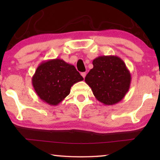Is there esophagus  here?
<instances>
[{
	"label": "esophagus",
	"instance_id": "obj_1",
	"mask_svg": "<svg viewBox=\"0 0 160 160\" xmlns=\"http://www.w3.org/2000/svg\"><path fill=\"white\" fill-rule=\"evenodd\" d=\"M81 75H82L83 78H85L86 76V72H82V73H81Z\"/></svg>",
	"mask_w": 160,
	"mask_h": 160
}]
</instances>
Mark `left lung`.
Returning a JSON list of instances; mask_svg holds the SVG:
<instances>
[{"mask_svg":"<svg viewBox=\"0 0 160 160\" xmlns=\"http://www.w3.org/2000/svg\"><path fill=\"white\" fill-rule=\"evenodd\" d=\"M93 68L85 81L96 99L104 105L121 102L128 92L131 75L126 63L116 56H102L94 59Z\"/></svg>","mask_w":160,"mask_h":160,"instance_id":"left-lung-1","label":"left lung"}]
</instances>
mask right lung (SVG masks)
Masks as SVG:
<instances>
[{
    "label": "right lung",
    "instance_id": "obj_1",
    "mask_svg": "<svg viewBox=\"0 0 160 160\" xmlns=\"http://www.w3.org/2000/svg\"><path fill=\"white\" fill-rule=\"evenodd\" d=\"M83 80L74 66L60 58L43 61L32 78L35 92L43 102L57 106L70 92L75 83Z\"/></svg>",
    "mask_w": 160,
    "mask_h": 160
}]
</instances>
